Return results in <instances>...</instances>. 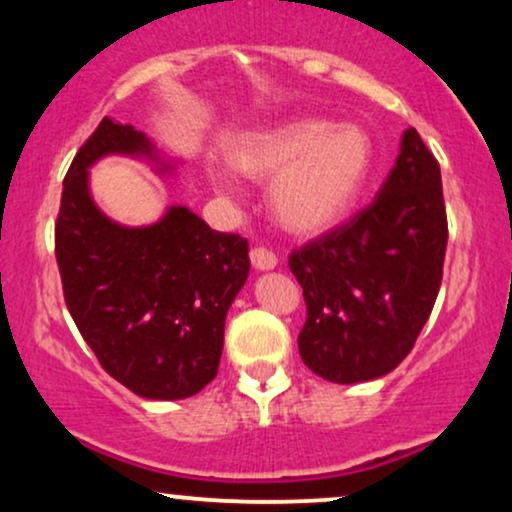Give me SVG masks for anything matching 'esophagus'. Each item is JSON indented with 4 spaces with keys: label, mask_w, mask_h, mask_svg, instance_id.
<instances>
[{
    "label": "esophagus",
    "mask_w": 512,
    "mask_h": 512,
    "mask_svg": "<svg viewBox=\"0 0 512 512\" xmlns=\"http://www.w3.org/2000/svg\"><path fill=\"white\" fill-rule=\"evenodd\" d=\"M251 266L256 270H273L278 266V256L273 254V251L263 249V246H256V249H251Z\"/></svg>",
    "instance_id": "obj_1"
}]
</instances>
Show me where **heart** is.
<instances>
[{
  "label": "heart",
  "instance_id": "b5f03b06",
  "mask_svg": "<svg viewBox=\"0 0 512 512\" xmlns=\"http://www.w3.org/2000/svg\"><path fill=\"white\" fill-rule=\"evenodd\" d=\"M230 162L244 177L266 182L270 213L282 230L314 237L350 213L371 170V141L359 126L323 119L258 129L239 138ZM215 184L227 186L222 174Z\"/></svg>",
  "mask_w": 512,
  "mask_h": 512
}]
</instances>
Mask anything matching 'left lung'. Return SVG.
<instances>
[{"label":"left lung","instance_id":"1","mask_svg":"<svg viewBox=\"0 0 512 512\" xmlns=\"http://www.w3.org/2000/svg\"><path fill=\"white\" fill-rule=\"evenodd\" d=\"M446 244L441 167L417 129H407L374 203L292 251L306 302L297 340L304 364L333 383L390 374L429 321Z\"/></svg>","mask_w":512,"mask_h":512}]
</instances>
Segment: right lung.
Returning <instances> with one entry per match:
<instances>
[{
  "instance_id": "right-lung-1",
  "label": "right lung",
  "mask_w": 512,
  "mask_h": 512,
  "mask_svg": "<svg viewBox=\"0 0 512 512\" xmlns=\"http://www.w3.org/2000/svg\"><path fill=\"white\" fill-rule=\"evenodd\" d=\"M134 155L172 170L143 131L105 117L64 177L54 254L64 302L102 369L148 400L196 395L218 374L227 311L249 278V242L184 206L148 227L100 213L88 167Z\"/></svg>"
}]
</instances>
